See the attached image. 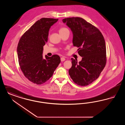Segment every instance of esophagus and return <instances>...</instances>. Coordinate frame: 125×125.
Segmentation results:
<instances>
[{
  "label": "esophagus",
  "mask_w": 125,
  "mask_h": 125,
  "mask_svg": "<svg viewBox=\"0 0 125 125\" xmlns=\"http://www.w3.org/2000/svg\"><path fill=\"white\" fill-rule=\"evenodd\" d=\"M60 60H61V61H64L65 60V58H64V57H61V59H60Z\"/></svg>",
  "instance_id": "34e87169"
}]
</instances>
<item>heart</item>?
<instances>
[{"label":"heart","instance_id":"obj_1","mask_svg":"<svg viewBox=\"0 0 125 125\" xmlns=\"http://www.w3.org/2000/svg\"><path fill=\"white\" fill-rule=\"evenodd\" d=\"M67 30H68L67 28H65V27H61V28H60V30H59V32H60V33L63 32L65 31H67Z\"/></svg>","mask_w":125,"mask_h":125}]
</instances>
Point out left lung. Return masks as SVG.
<instances>
[{
    "label": "left lung",
    "instance_id": "left-lung-1",
    "mask_svg": "<svg viewBox=\"0 0 125 125\" xmlns=\"http://www.w3.org/2000/svg\"><path fill=\"white\" fill-rule=\"evenodd\" d=\"M62 21L72 30L73 44L79 48L78 52L82 57L78 63L77 60L71 59L70 77L78 85H89L98 78L106 64L104 37L97 27L82 18H68Z\"/></svg>",
    "mask_w": 125,
    "mask_h": 125
}]
</instances>
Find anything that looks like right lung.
I'll return each mask as SVG.
<instances>
[{
    "instance_id": "obj_1",
    "label": "right lung",
    "mask_w": 125,
    "mask_h": 125,
    "mask_svg": "<svg viewBox=\"0 0 125 125\" xmlns=\"http://www.w3.org/2000/svg\"><path fill=\"white\" fill-rule=\"evenodd\" d=\"M58 20L45 18L38 20L21 36L18 45L20 69L25 78L37 85L49 80L60 63L59 55H45V59L42 55L50 27Z\"/></svg>"
}]
</instances>
